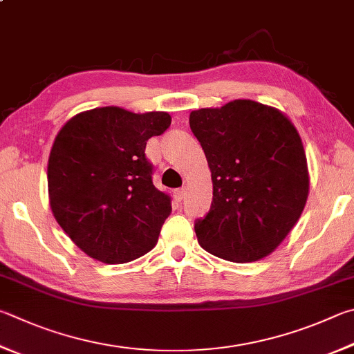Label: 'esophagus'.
I'll return each mask as SVG.
<instances>
[{"mask_svg":"<svg viewBox=\"0 0 354 354\" xmlns=\"http://www.w3.org/2000/svg\"><path fill=\"white\" fill-rule=\"evenodd\" d=\"M184 196H185V189H178V190H175L176 201H183Z\"/></svg>","mask_w":354,"mask_h":354,"instance_id":"34e87169","label":"esophagus"}]
</instances>
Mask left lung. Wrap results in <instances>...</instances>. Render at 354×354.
I'll list each match as a JSON object with an SVG mask.
<instances>
[{
    "mask_svg": "<svg viewBox=\"0 0 354 354\" xmlns=\"http://www.w3.org/2000/svg\"><path fill=\"white\" fill-rule=\"evenodd\" d=\"M214 184L195 223L201 248L234 263L272 254L299 221L310 192L300 134L274 106L239 99L190 113Z\"/></svg>",
    "mask_w": 354,
    "mask_h": 354,
    "instance_id": "8db88e82",
    "label": "left lung"
}]
</instances>
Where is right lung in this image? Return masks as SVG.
<instances>
[{
	"label": "right lung",
	"instance_id": "add662e5",
	"mask_svg": "<svg viewBox=\"0 0 354 354\" xmlns=\"http://www.w3.org/2000/svg\"><path fill=\"white\" fill-rule=\"evenodd\" d=\"M170 124L164 111L104 106L75 114L57 133L48 160L50 210L88 257L122 265L156 246L171 198L153 184L145 145Z\"/></svg>",
	"mask_w": 354,
	"mask_h": 354
}]
</instances>
